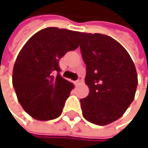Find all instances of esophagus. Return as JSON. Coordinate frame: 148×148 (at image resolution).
I'll return each mask as SVG.
<instances>
[{
  "mask_svg": "<svg viewBox=\"0 0 148 148\" xmlns=\"http://www.w3.org/2000/svg\"><path fill=\"white\" fill-rule=\"evenodd\" d=\"M80 81H81V79H80V78H79L77 80H75V81H74V85H77V84H79Z\"/></svg>",
  "mask_w": 148,
  "mask_h": 148,
  "instance_id": "1",
  "label": "esophagus"
}]
</instances>
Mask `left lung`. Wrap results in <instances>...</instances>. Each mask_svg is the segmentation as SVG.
<instances>
[{"mask_svg": "<svg viewBox=\"0 0 148 148\" xmlns=\"http://www.w3.org/2000/svg\"><path fill=\"white\" fill-rule=\"evenodd\" d=\"M80 52L86 66L89 94L80 99L88 122L106 125L120 118L133 102L138 79L127 50L112 38L80 33Z\"/></svg>", "mask_w": 148, "mask_h": 148, "instance_id": "left-lung-1", "label": "left lung"}]
</instances>
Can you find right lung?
<instances>
[{
    "mask_svg": "<svg viewBox=\"0 0 148 148\" xmlns=\"http://www.w3.org/2000/svg\"><path fill=\"white\" fill-rule=\"evenodd\" d=\"M80 32L48 27L33 35L18 55L13 86L23 109L41 121L58 117L74 85L60 74V59L79 47Z\"/></svg>",
    "mask_w": 148,
    "mask_h": 148,
    "instance_id": "add662e5",
    "label": "right lung"
}]
</instances>
